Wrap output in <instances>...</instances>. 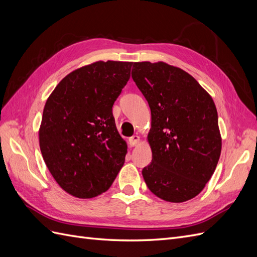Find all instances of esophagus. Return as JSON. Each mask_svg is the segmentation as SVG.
I'll list each match as a JSON object with an SVG mask.
<instances>
[{"instance_id": "obj_1", "label": "esophagus", "mask_w": 257, "mask_h": 257, "mask_svg": "<svg viewBox=\"0 0 257 257\" xmlns=\"http://www.w3.org/2000/svg\"><path fill=\"white\" fill-rule=\"evenodd\" d=\"M128 143L131 145V147H135L138 143H139V136L138 135H134L128 138Z\"/></svg>"}]
</instances>
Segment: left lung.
<instances>
[{"instance_id": "1", "label": "left lung", "mask_w": 257, "mask_h": 257, "mask_svg": "<svg viewBox=\"0 0 257 257\" xmlns=\"http://www.w3.org/2000/svg\"><path fill=\"white\" fill-rule=\"evenodd\" d=\"M132 78L151 109L152 162L143 169L147 186L170 203L194 198L221 154L213 99L190 74L163 62L133 63Z\"/></svg>"}]
</instances>
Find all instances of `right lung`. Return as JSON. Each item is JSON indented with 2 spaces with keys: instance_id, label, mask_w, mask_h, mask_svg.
<instances>
[{
  "instance_id": "1",
  "label": "right lung",
  "mask_w": 257,
  "mask_h": 257,
  "mask_svg": "<svg viewBox=\"0 0 257 257\" xmlns=\"http://www.w3.org/2000/svg\"><path fill=\"white\" fill-rule=\"evenodd\" d=\"M132 62L98 61L68 74L46 102L40 128L44 161L71 195L106 192L122 168L127 147L112 106L130 77Z\"/></svg>"
}]
</instances>
